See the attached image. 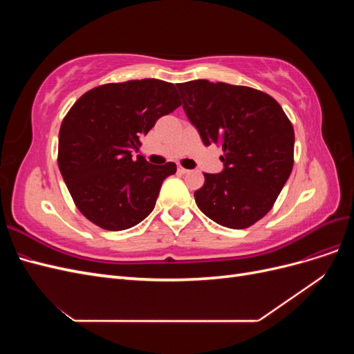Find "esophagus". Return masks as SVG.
Returning a JSON list of instances; mask_svg holds the SVG:
<instances>
[{
    "mask_svg": "<svg viewBox=\"0 0 354 354\" xmlns=\"http://www.w3.org/2000/svg\"><path fill=\"white\" fill-rule=\"evenodd\" d=\"M177 171H178V173H180V174H187V173H190V171H189V169L183 168V167H181V165H178V167H177Z\"/></svg>",
    "mask_w": 354,
    "mask_h": 354,
    "instance_id": "obj_1",
    "label": "esophagus"
}]
</instances>
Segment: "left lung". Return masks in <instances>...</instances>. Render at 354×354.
Masks as SVG:
<instances>
[{
	"label": "left lung",
	"instance_id": "obj_1",
	"mask_svg": "<svg viewBox=\"0 0 354 354\" xmlns=\"http://www.w3.org/2000/svg\"><path fill=\"white\" fill-rule=\"evenodd\" d=\"M205 146L221 145L224 169L203 173L198 208L220 226L246 229L273 207L294 165V128L272 95L207 80L177 84Z\"/></svg>",
	"mask_w": 354,
	"mask_h": 354
}]
</instances>
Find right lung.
Masks as SVG:
<instances>
[{
	"instance_id": "add662e5",
	"label": "right lung",
	"mask_w": 354,
	"mask_h": 354,
	"mask_svg": "<svg viewBox=\"0 0 354 354\" xmlns=\"http://www.w3.org/2000/svg\"><path fill=\"white\" fill-rule=\"evenodd\" d=\"M180 104L174 84L160 80L99 85L73 103L60 125L57 162L84 217L118 232L153 211L162 181L177 167L152 165L131 152L160 116Z\"/></svg>"
}]
</instances>
